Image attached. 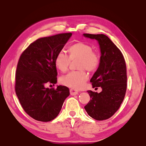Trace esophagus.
Here are the masks:
<instances>
[{
  "label": "esophagus",
  "mask_w": 146,
  "mask_h": 146,
  "mask_svg": "<svg viewBox=\"0 0 146 146\" xmlns=\"http://www.w3.org/2000/svg\"><path fill=\"white\" fill-rule=\"evenodd\" d=\"M70 94L72 95V96H73V95L77 94L78 92V90L75 89L71 88V89H70Z\"/></svg>",
  "instance_id": "obj_1"
}]
</instances>
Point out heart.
<instances>
[{"label": "heart", "instance_id": "heart-1", "mask_svg": "<svg viewBox=\"0 0 146 146\" xmlns=\"http://www.w3.org/2000/svg\"><path fill=\"white\" fill-rule=\"evenodd\" d=\"M69 56L64 52L57 53L55 64L58 70L66 72L71 60H77L78 71H74L60 78L61 84L73 89H81L88 79V75L85 70L90 72L94 71L99 67L101 56L98 52L94 51L92 47L84 42H77L68 48Z\"/></svg>", "mask_w": 146, "mask_h": 146}]
</instances>
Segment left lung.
Instances as JSON below:
<instances>
[{"label":"left lung","mask_w":146,"mask_h":146,"mask_svg":"<svg viewBox=\"0 0 146 146\" xmlns=\"http://www.w3.org/2000/svg\"><path fill=\"white\" fill-rule=\"evenodd\" d=\"M98 41L101 62L90 82L92 87H101L100 93L87 91L91 98L84 108L89 116L105 120L117 112L125 96L127 87L126 65L123 54L105 34H84Z\"/></svg>","instance_id":"left-lung-1"}]
</instances>
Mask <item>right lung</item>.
I'll use <instances>...</instances> for the list:
<instances>
[{"instance_id":"1","label":"right lung","mask_w":146,"mask_h":146,"mask_svg":"<svg viewBox=\"0 0 146 146\" xmlns=\"http://www.w3.org/2000/svg\"><path fill=\"white\" fill-rule=\"evenodd\" d=\"M71 35L67 33L38 39L29 44L18 60L15 92L23 110L35 120L54 119L70 95L66 86H59L56 89L46 86L57 83L55 57Z\"/></svg>"}]
</instances>
